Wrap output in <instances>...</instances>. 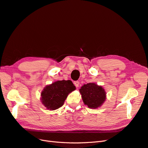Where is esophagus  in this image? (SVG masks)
<instances>
[{
	"instance_id": "1",
	"label": "esophagus",
	"mask_w": 148,
	"mask_h": 148,
	"mask_svg": "<svg viewBox=\"0 0 148 148\" xmlns=\"http://www.w3.org/2000/svg\"><path fill=\"white\" fill-rule=\"evenodd\" d=\"M74 84L75 87H79V81H74Z\"/></svg>"
}]
</instances>
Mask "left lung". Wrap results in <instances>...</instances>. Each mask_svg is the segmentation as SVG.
<instances>
[{
    "mask_svg": "<svg viewBox=\"0 0 148 148\" xmlns=\"http://www.w3.org/2000/svg\"><path fill=\"white\" fill-rule=\"evenodd\" d=\"M79 91L84 104L88 108H97L102 106L106 99V92L104 88L95 83L84 84Z\"/></svg>",
    "mask_w": 148,
    "mask_h": 148,
    "instance_id": "1",
    "label": "left lung"
}]
</instances>
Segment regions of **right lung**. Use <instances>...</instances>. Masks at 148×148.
<instances>
[{
    "instance_id": "add662e5",
    "label": "right lung",
    "mask_w": 148,
    "mask_h": 148,
    "mask_svg": "<svg viewBox=\"0 0 148 148\" xmlns=\"http://www.w3.org/2000/svg\"><path fill=\"white\" fill-rule=\"evenodd\" d=\"M75 89V87L70 80L54 82L46 86L41 92V102L50 110L58 109L62 106L69 93Z\"/></svg>"
}]
</instances>
